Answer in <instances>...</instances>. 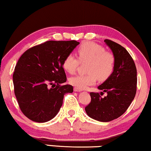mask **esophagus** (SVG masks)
I'll return each instance as SVG.
<instances>
[{
	"instance_id": "1",
	"label": "esophagus",
	"mask_w": 151,
	"mask_h": 151,
	"mask_svg": "<svg viewBox=\"0 0 151 151\" xmlns=\"http://www.w3.org/2000/svg\"><path fill=\"white\" fill-rule=\"evenodd\" d=\"M74 92H81V90L77 88H74Z\"/></svg>"
}]
</instances>
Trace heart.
Listing matches in <instances>:
<instances>
[{
	"label": "heart",
	"mask_w": 151,
	"mask_h": 151,
	"mask_svg": "<svg viewBox=\"0 0 151 151\" xmlns=\"http://www.w3.org/2000/svg\"><path fill=\"white\" fill-rule=\"evenodd\" d=\"M79 59L81 62L88 61L86 74H79L70 78V84L79 89H85L96 83L97 77L100 81H104L114 71L115 60L111 53L106 52L102 46L93 42L81 44L77 49ZM79 64L78 58L72 53L64 59L63 67L66 72L73 74Z\"/></svg>",
	"instance_id": "heart-1"
}]
</instances>
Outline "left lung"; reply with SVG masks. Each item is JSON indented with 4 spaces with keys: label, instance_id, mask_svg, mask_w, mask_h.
<instances>
[{
    "label": "left lung",
    "instance_id": "obj_1",
    "mask_svg": "<svg viewBox=\"0 0 151 151\" xmlns=\"http://www.w3.org/2000/svg\"><path fill=\"white\" fill-rule=\"evenodd\" d=\"M104 42L111 50L115 60L112 74L98 87L107 95L102 98L98 93H91V101L85 110L93 119L109 122L123 115L134 100L137 68L130 54L123 47L109 40H104Z\"/></svg>",
    "mask_w": 151,
    "mask_h": 151
}]
</instances>
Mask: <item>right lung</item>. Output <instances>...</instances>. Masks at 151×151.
Returning <instances> with one entry per match:
<instances>
[{
  "instance_id": "obj_1",
  "label": "right lung",
  "mask_w": 151,
  "mask_h": 151,
  "mask_svg": "<svg viewBox=\"0 0 151 151\" xmlns=\"http://www.w3.org/2000/svg\"><path fill=\"white\" fill-rule=\"evenodd\" d=\"M79 42L47 41L23 53L13 74L14 94L23 114L31 121L45 123L57 115L64 95L73 92L66 81L63 63ZM51 87H49L50 86Z\"/></svg>"
}]
</instances>
